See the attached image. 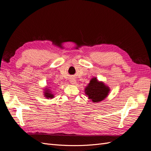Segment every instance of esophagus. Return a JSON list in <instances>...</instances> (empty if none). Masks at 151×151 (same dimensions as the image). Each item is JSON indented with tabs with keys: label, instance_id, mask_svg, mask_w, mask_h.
<instances>
[{
	"label": "esophagus",
	"instance_id": "obj_1",
	"mask_svg": "<svg viewBox=\"0 0 151 151\" xmlns=\"http://www.w3.org/2000/svg\"><path fill=\"white\" fill-rule=\"evenodd\" d=\"M70 83H71L72 84H76V81L74 79H71V80L70 81Z\"/></svg>",
	"mask_w": 151,
	"mask_h": 151
}]
</instances>
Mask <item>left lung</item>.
Segmentation results:
<instances>
[{"instance_id": "obj_1", "label": "left lung", "mask_w": 151, "mask_h": 151, "mask_svg": "<svg viewBox=\"0 0 151 151\" xmlns=\"http://www.w3.org/2000/svg\"><path fill=\"white\" fill-rule=\"evenodd\" d=\"M109 91L108 86L104 83L99 82L96 78H93L91 80L89 84L85 89V93L88 96L89 99L93 102L98 103L102 101L106 98Z\"/></svg>"}]
</instances>
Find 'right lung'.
<instances>
[{"instance_id":"add662e5","label":"right lung","mask_w":151,"mask_h":151,"mask_svg":"<svg viewBox=\"0 0 151 151\" xmlns=\"http://www.w3.org/2000/svg\"><path fill=\"white\" fill-rule=\"evenodd\" d=\"M45 96L47 98H53L54 96L52 94L51 91H50V90L48 89H47L46 90H45Z\"/></svg>"}]
</instances>
